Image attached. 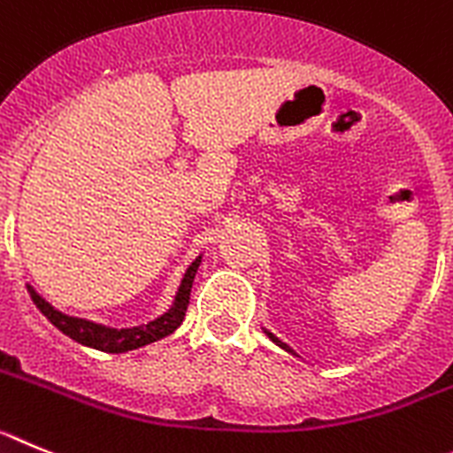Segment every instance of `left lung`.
<instances>
[{
    "instance_id": "left-lung-1",
    "label": "left lung",
    "mask_w": 453,
    "mask_h": 453,
    "mask_svg": "<svg viewBox=\"0 0 453 453\" xmlns=\"http://www.w3.org/2000/svg\"><path fill=\"white\" fill-rule=\"evenodd\" d=\"M266 336H268V338H271V341H273V343H275V345H280V348H284V345H282V343H280V341H277V338H275V336H273V334H268V332H266Z\"/></svg>"
}]
</instances>
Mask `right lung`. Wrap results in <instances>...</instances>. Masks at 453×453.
<instances>
[{
  "mask_svg": "<svg viewBox=\"0 0 453 453\" xmlns=\"http://www.w3.org/2000/svg\"><path fill=\"white\" fill-rule=\"evenodd\" d=\"M201 259L203 255H198L196 259L191 262V266L187 268L180 287H178L176 297H173V304H171L162 316L153 318V320H149V323L144 325H135V327H108V325L92 323V320H85V318L67 316V313L51 307L34 287L27 288L35 307H38L40 311H42V316H47L49 323L54 325V327H58L65 336H69L72 341H76V343L85 345V348L101 349V352L110 354H121L130 352V349L144 348V345L149 343H156V341L169 336V334H173L180 327L182 320H185L187 304H189L191 284H194V277H196L198 266H201Z\"/></svg>",
  "mask_w": 453,
  "mask_h": 453,
  "instance_id": "obj_1",
  "label": "right lung"
}]
</instances>
